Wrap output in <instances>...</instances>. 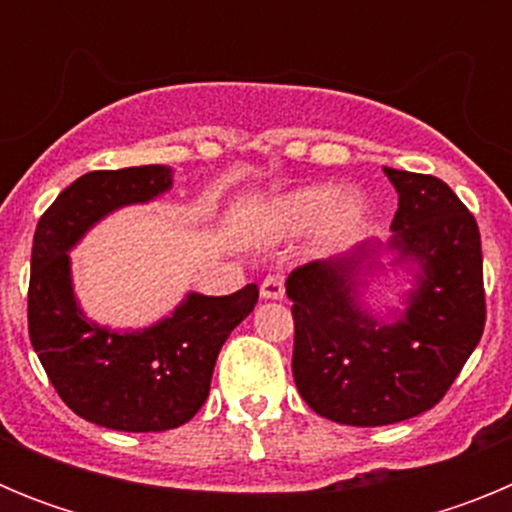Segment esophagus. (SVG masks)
<instances>
[{"instance_id": "1", "label": "esophagus", "mask_w": 512, "mask_h": 512, "mask_svg": "<svg viewBox=\"0 0 512 512\" xmlns=\"http://www.w3.org/2000/svg\"><path fill=\"white\" fill-rule=\"evenodd\" d=\"M261 297H264V300H282L284 297L282 274H269V277L261 282Z\"/></svg>"}]
</instances>
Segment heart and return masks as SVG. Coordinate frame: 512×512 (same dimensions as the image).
I'll return each mask as SVG.
<instances>
[{"label":"heart","mask_w":512,"mask_h":512,"mask_svg":"<svg viewBox=\"0 0 512 512\" xmlns=\"http://www.w3.org/2000/svg\"><path fill=\"white\" fill-rule=\"evenodd\" d=\"M333 184H312L295 189L271 202L266 210V225L271 233L295 235L323 220V238L328 243H343L359 230L366 215V202L359 192H343L339 200Z\"/></svg>","instance_id":"b5f03b06"}]
</instances>
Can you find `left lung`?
<instances>
[{
    "instance_id": "8db88e82",
    "label": "left lung",
    "mask_w": 512,
    "mask_h": 512,
    "mask_svg": "<svg viewBox=\"0 0 512 512\" xmlns=\"http://www.w3.org/2000/svg\"><path fill=\"white\" fill-rule=\"evenodd\" d=\"M400 194L392 248L420 266L408 310L377 323L356 305L366 246L289 274L292 374L302 400L343 425H390L449 392L485 330L482 241L467 205L431 174L384 169Z\"/></svg>"
}]
</instances>
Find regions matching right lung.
<instances>
[{"label": "right lung", "mask_w": 512, "mask_h": 512, "mask_svg": "<svg viewBox=\"0 0 512 512\" xmlns=\"http://www.w3.org/2000/svg\"><path fill=\"white\" fill-rule=\"evenodd\" d=\"M169 187L166 166L89 171L58 194L35 228L30 341L58 397L112 431L156 433L192 420L210 395L230 330L259 302L256 284L225 297L189 295L171 318L140 333H115L81 315L66 251L107 212L153 200Z\"/></svg>", "instance_id": "right-lung-1"}]
</instances>
